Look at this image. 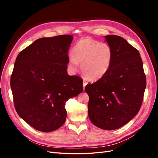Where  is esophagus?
Instances as JSON below:
<instances>
[{
  "label": "esophagus",
  "mask_w": 158,
  "mask_h": 158,
  "mask_svg": "<svg viewBox=\"0 0 158 158\" xmlns=\"http://www.w3.org/2000/svg\"><path fill=\"white\" fill-rule=\"evenodd\" d=\"M88 84V82L85 80H84V81H83V87H84V89L85 88V85H86V84Z\"/></svg>",
  "instance_id": "esophagus-1"
}]
</instances>
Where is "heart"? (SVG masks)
Segmentation results:
<instances>
[{
  "instance_id": "obj_1",
  "label": "heart",
  "mask_w": 158,
  "mask_h": 158,
  "mask_svg": "<svg viewBox=\"0 0 158 158\" xmlns=\"http://www.w3.org/2000/svg\"><path fill=\"white\" fill-rule=\"evenodd\" d=\"M72 52L73 55L69 59V66L76 70L78 63H82L83 74L92 80L101 78L107 73L113 59L111 47L106 43H101L90 37L79 40Z\"/></svg>"
}]
</instances>
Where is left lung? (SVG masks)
Wrapping results in <instances>:
<instances>
[{"mask_svg": "<svg viewBox=\"0 0 158 158\" xmlns=\"http://www.w3.org/2000/svg\"><path fill=\"white\" fill-rule=\"evenodd\" d=\"M113 59L107 73L85 85L88 116L95 126L115 130L135 117L141 107L146 78L138 51L121 36L106 35Z\"/></svg>", "mask_w": 158, "mask_h": 158, "instance_id": "left-lung-1", "label": "left lung"}]
</instances>
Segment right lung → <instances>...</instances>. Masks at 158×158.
<instances>
[{
	"label": "right lung",
	"instance_id": "add662e5",
	"mask_svg": "<svg viewBox=\"0 0 158 158\" xmlns=\"http://www.w3.org/2000/svg\"><path fill=\"white\" fill-rule=\"evenodd\" d=\"M73 37H43L16 57L10 78L14 104L18 115L37 131L52 132L66 120L70 98L83 91V80L66 72Z\"/></svg>",
	"mask_w": 158,
	"mask_h": 158
}]
</instances>
